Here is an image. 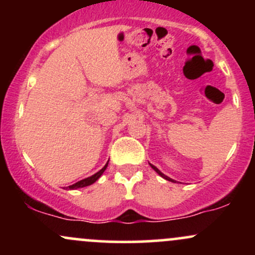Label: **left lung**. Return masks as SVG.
Instances as JSON below:
<instances>
[{"instance_id":"obj_1","label":"left lung","mask_w":255,"mask_h":255,"mask_svg":"<svg viewBox=\"0 0 255 255\" xmlns=\"http://www.w3.org/2000/svg\"><path fill=\"white\" fill-rule=\"evenodd\" d=\"M151 166H152V168H153V169H154V170H156V171L158 172V174H159V175H160V176H162V177H164V178H165V180H168V181H171V182H175V181H174V180H171V178H170V177L165 176V175H164V174H162V172H160L159 170H158V169L156 168V166H153V165H151Z\"/></svg>"}]
</instances>
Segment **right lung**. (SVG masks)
<instances>
[{"mask_svg":"<svg viewBox=\"0 0 255 255\" xmlns=\"http://www.w3.org/2000/svg\"><path fill=\"white\" fill-rule=\"evenodd\" d=\"M107 166H108V163L107 164H105V166L103 169H101V170H99L98 172H96L95 175H92V176H90V177H87V178H84V180H80V181H78L77 183H74V184H72V186H69L68 188L69 189H77V188H83V187H86V186H90V184H92V183H95L96 181L98 180L99 177H101V175L103 174L104 172V170L105 169H107Z\"/></svg>","mask_w":255,"mask_h":255,"instance_id":"1","label":"right lung"}]
</instances>
